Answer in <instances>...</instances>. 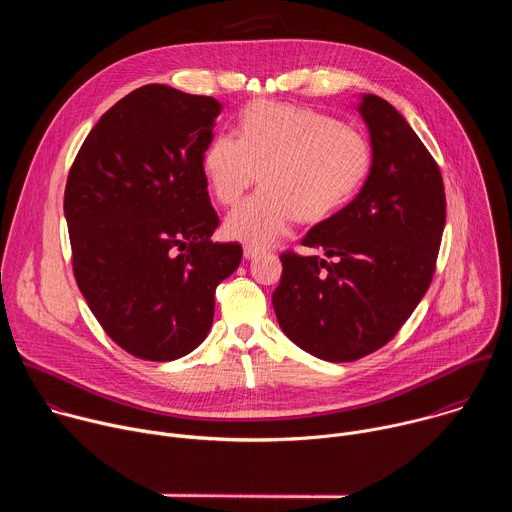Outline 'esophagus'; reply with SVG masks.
Segmentation results:
<instances>
[{"mask_svg": "<svg viewBox=\"0 0 512 512\" xmlns=\"http://www.w3.org/2000/svg\"><path fill=\"white\" fill-rule=\"evenodd\" d=\"M243 253H245V259H255L257 255L263 253V249H261V247H255V245H245Z\"/></svg>", "mask_w": 512, "mask_h": 512, "instance_id": "1", "label": "esophagus"}]
</instances>
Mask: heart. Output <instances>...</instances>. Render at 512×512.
Segmentation results:
<instances>
[{"label":"heart","instance_id":"1","mask_svg":"<svg viewBox=\"0 0 512 512\" xmlns=\"http://www.w3.org/2000/svg\"><path fill=\"white\" fill-rule=\"evenodd\" d=\"M369 162V143L356 129L306 107L255 101L241 113L237 135L212 137L202 170L225 206L235 204L264 170L265 186L227 216L225 231L249 245H269L296 218L320 223L348 202Z\"/></svg>","mask_w":512,"mask_h":512}]
</instances>
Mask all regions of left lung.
<instances>
[{
	"label": "left lung",
	"mask_w": 512,
	"mask_h": 512,
	"mask_svg": "<svg viewBox=\"0 0 512 512\" xmlns=\"http://www.w3.org/2000/svg\"><path fill=\"white\" fill-rule=\"evenodd\" d=\"M373 162L342 210L302 239L326 257L283 253L273 310L285 336L330 362L385 346L413 314L435 271L446 225L444 180L405 117L385 99L362 95Z\"/></svg>",
	"instance_id": "obj_1"
}]
</instances>
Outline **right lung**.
Segmentation results:
<instances>
[{
	"instance_id": "right-lung-1",
	"label": "right lung",
	"mask_w": 512,
	"mask_h": 512,
	"mask_svg": "<svg viewBox=\"0 0 512 512\" xmlns=\"http://www.w3.org/2000/svg\"><path fill=\"white\" fill-rule=\"evenodd\" d=\"M223 105L168 85L117 101L72 164L64 216L91 312L129 354L176 360L208 334L214 289L243 259L212 243L218 214L202 156Z\"/></svg>"
}]
</instances>
